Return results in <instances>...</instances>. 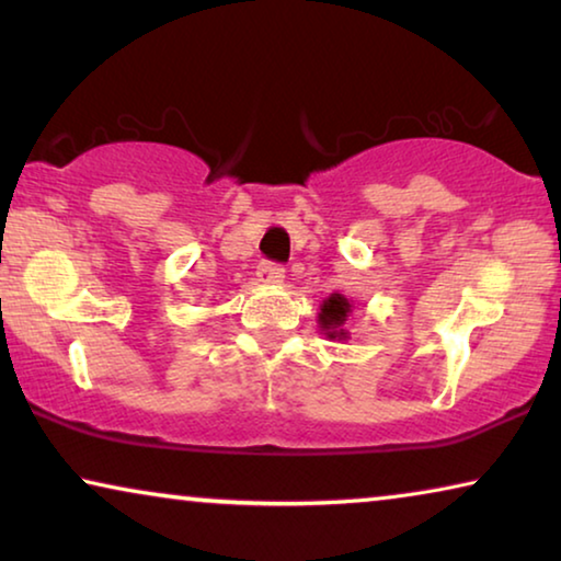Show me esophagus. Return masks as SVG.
<instances>
[{
  "label": "esophagus",
  "mask_w": 561,
  "mask_h": 561,
  "mask_svg": "<svg viewBox=\"0 0 561 561\" xmlns=\"http://www.w3.org/2000/svg\"><path fill=\"white\" fill-rule=\"evenodd\" d=\"M286 278V271H283L280 263H273V260H263L257 265V280L260 283H280Z\"/></svg>",
  "instance_id": "1"
}]
</instances>
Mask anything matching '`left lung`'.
<instances>
[{
  "instance_id": "8db88e82",
  "label": "left lung",
  "mask_w": 561,
  "mask_h": 561,
  "mask_svg": "<svg viewBox=\"0 0 561 561\" xmlns=\"http://www.w3.org/2000/svg\"><path fill=\"white\" fill-rule=\"evenodd\" d=\"M350 311H352V306H350V301L344 296H340V294H332L324 301V306H321V313H319V324H321V329H324L327 332V336H347V332H344V321H347V317H350Z\"/></svg>"
}]
</instances>
